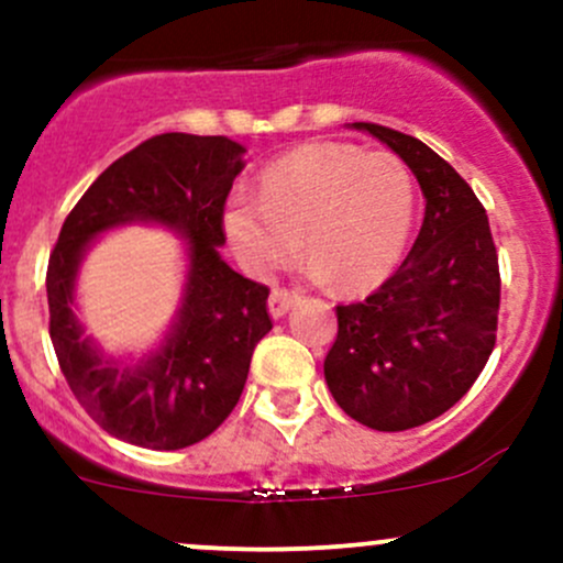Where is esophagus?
<instances>
[{
  "instance_id": "esophagus-1",
  "label": "esophagus",
  "mask_w": 563,
  "mask_h": 563,
  "mask_svg": "<svg viewBox=\"0 0 563 563\" xmlns=\"http://www.w3.org/2000/svg\"><path fill=\"white\" fill-rule=\"evenodd\" d=\"M299 299V294L288 291V288H272L269 294V313L272 318H283L288 310L294 308V302Z\"/></svg>"
}]
</instances>
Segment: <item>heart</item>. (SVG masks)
Instances as JSON below:
<instances>
[{"mask_svg":"<svg viewBox=\"0 0 563 563\" xmlns=\"http://www.w3.org/2000/svg\"><path fill=\"white\" fill-rule=\"evenodd\" d=\"M413 225V181L389 152L310 141L277 157L258 198L234 192L223 231L247 272L266 277L305 250L310 275L367 288L400 261Z\"/></svg>","mask_w":563,"mask_h":563,"instance_id":"b5f03b06","label":"heart"}]
</instances>
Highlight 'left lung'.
I'll return each mask as SVG.
<instances>
[{
	"label": "left lung",
	"instance_id": "8db88e82",
	"mask_svg": "<svg viewBox=\"0 0 563 563\" xmlns=\"http://www.w3.org/2000/svg\"><path fill=\"white\" fill-rule=\"evenodd\" d=\"M417 176L424 220L400 269L371 297L338 305V338L323 360L334 402L384 433L441 417L471 389L496 345L501 277L485 207L428 144L354 122Z\"/></svg>",
	"mask_w": 563,
	"mask_h": 563
}]
</instances>
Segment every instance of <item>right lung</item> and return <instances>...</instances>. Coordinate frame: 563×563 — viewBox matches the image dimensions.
I'll return each instance as SVG.
<instances>
[{
  "label": "right lung",
  "mask_w": 563,
  "mask_h": 563,
  "mask_svg": "<svg viewBox=\"0 0 563 563\" xmlns=\"http://www.w3.org/2000/svg\"><path fill=\"white\" fill-rule=\"evenodd\" d=\"M245 146L225 135L163 133L106 168L67 214L45 275L51 343L84 411L113 439L185 450L225 422L245 389L255 343L272 329L269 288L231 269L223 209ZM152 222L188 242L180 310L164 343L108 357L75 316L77 269L100 233Z\"/></svg>",
  "instance_id": "1"
}]
</instances>
